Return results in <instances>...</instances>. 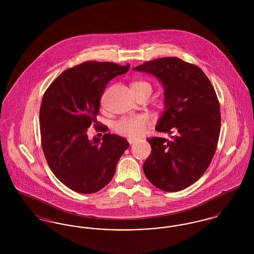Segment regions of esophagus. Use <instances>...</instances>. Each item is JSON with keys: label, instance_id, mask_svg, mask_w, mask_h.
I'll use <instances>...</instances> for the list:
<instances>
[{"label": "esophagus", "instance_id": "obj_1", "mask_svg": "<svg viewBox=\"0 0 254 254\" xmlns=\"http://www.w3.org/2000/svg\"><path fill=\"white\" fill-rule=\"evenodd\" d=\"M127 141H128V143L130 144V145H132L135 143V140L134 139H131V138H129V139H127Z\"/></svg>", "mask_w": 254, "mask_h": 254}]
</instances>
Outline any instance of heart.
Masks as SVG:
<instances>
[{
  "instance_id": "heart-1",
  "label": "heart",
  "mask_w": 254,
  "mask_h": 254,
  "mask_svg": "<svg viewBox=\"0 0 254 254\" xmlns=\"http://www.w3.org/2000/svg\"><path fill=\"white\" fill-rule=\"evenodd\" d=\"M131 88L134 91L147 90L150 92V94L152 91V86L145 81L133 82ZM147 125L148 120L144 115H131L123 117L119 121L116 122L114 125V129L120 135L134 139L140 137L145 132Z\"/></svg>"
}]
</instances>
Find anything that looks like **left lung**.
<instances>
[{
    "instance_id": "8db88e82",
    "label": "left lung",
    "mask_w": 254,
    "mask_h": 254,
    "mask_svg": "<svg viewBox=\"0 0 254 254\" xmlns=\"http://www.w3.org/2000/svg\"><path fill=\"white\" fill-rule=\"evenodd\" d=\"M133 70L149 73L165 87V111L155 129L171 140L148 138L151 153L143 166L158 189L175 192L205 173L217 148L221 113L216 92L204 71L177 57L145 62Z\"/></svg>"
}]
</instances>
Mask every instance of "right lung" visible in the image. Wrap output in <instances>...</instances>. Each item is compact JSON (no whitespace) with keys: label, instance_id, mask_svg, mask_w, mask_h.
Segmentation results:
<instances>
[{"label":"right lung","instance_id":"obj_1","mask_svg":"<svg viewBox=\"0 0 254 254\" xmlns=\"http://www.w3.org/2000/svg\"><path fill=\"white\" fill-rule=\"evenodd\" d=\"M129 64L89 61L61 73L45 92L40 109L42 147L53 174L79 193H94L111 181L128 142L106 133L89 140L87 128L97 121L106 85L127 72ZM106 132L108 127L102 126Z\"/></svg>","mask_w":254,"mask_h":254}]
</instances>
